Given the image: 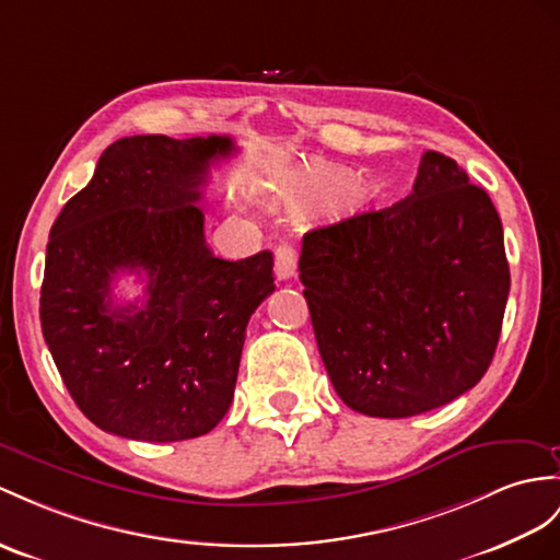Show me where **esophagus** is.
Wrapping results in <instances>:
<instances>
[{"label": "esophagus", "mask_w": 560, "mask_h": 560, "mask_svg": "<svg viewBox=\"0 0 560 560\" xmlns=\"http://www.w3.org/2000/svg\"><path fill=\"white\" fill-rule=\"evenodd\" d=\"M296 272V249L290 242H282L276 247V276L278 280H290Z\"/></svg>", "instance_id": "esophagus-1"}]
</instances>
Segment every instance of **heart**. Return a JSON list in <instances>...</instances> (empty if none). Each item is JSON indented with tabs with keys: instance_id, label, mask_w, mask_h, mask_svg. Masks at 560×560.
<instances>
[{
	"instance_id": "1",
	"label": "heart",
	"mask_w": 560,
	"mask_h": 560,
	"mask_svg": "<svg viewBox=\"0 0 560 560\" xmlns=\"http://www.w3.org/2000/svg\"><path fill=\"white\" fill-rule=\"evenodd\" d=\"M304 180L313 189H323V192H327V189H335L345 183V171L327 166V163L320 161H313L304 168Z\"/></svg>"
}]
</instances>
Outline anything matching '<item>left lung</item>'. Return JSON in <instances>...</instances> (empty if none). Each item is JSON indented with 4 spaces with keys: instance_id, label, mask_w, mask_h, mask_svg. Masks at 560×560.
<instances>
[{
    "instance_id": "1",
    "label": "left lung",
    "mask_w": 560,
    "mask_h": 560,
    "mask_svg": "<svg viewBox=\"0 0 560 560\" xmlns=\"http://www.w3.org/2000/svg\"><path fill=\"white\" fill-rule=\"evenodd\" d=\"M299 280L335 392L373 418L425 413L480 383L511 290L492 199L440 152L422 154L406 199L308 230Z\"/></svg>"
}]
</instances>
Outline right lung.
<instances>
[{
	"label": "right lung",
	"mask_w": 560,
	"mask_h": 560,
	"mask_svg": "<svg viewBox=\"0 0 560 560\" xmlns=\"http://www.w3.org/2000/svg\"><path fill=\"white\" fill-rule=\"evenodd\" d=\"M225 135H135L104 149L92 180L51 225L39 323L66 389L94 425L138 442L211 432L233 404L247 323L272 254L213 256L197 207ZM118 271H144L145 299L113 306Z\"/></svg>",
	"instance_id": "obj_1"
}]
</instances>
